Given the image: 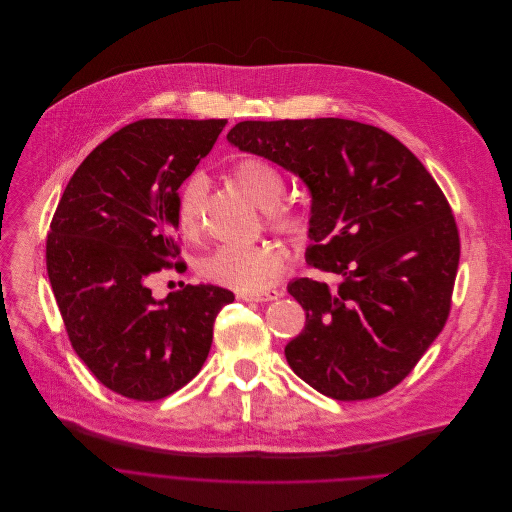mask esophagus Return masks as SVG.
I'll use <instances>...</instances> for the list:
<instances>
[{
    "instance_id": "34e87169",
    "label": "esophagus",
    "mask_w": 512,
    "mask_h": 512,
    "mask_svg": "<svg viewBox=\"0 0 512 512\" xmlns=\"http://www.w3.org/2000/svg\"><path fill=\"white\" fill-rule=\"evenodd\" d=\"M280 296H282L280 290H260V292H240L238 294V298H242L246 302H268V300H276Z\"/></svg>"
}]
</instances>
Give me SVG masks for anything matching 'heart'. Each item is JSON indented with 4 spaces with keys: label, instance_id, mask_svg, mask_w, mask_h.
Returning a JSON list of instances; mask_svg holds the SVG:
<instances>
[{
    "label": "heart",
    "instance_id": "b5f03b06",
    "mask_svg": "<svg viewBox=\"0 0 512 512\" xmlns=\"http://www.w3.org/2000/svg\"><path fill=\"white\" fill-rule=\"evenodd\" d=\"M232 177L240 189L262 210L266 226L276 236L294 246L313 238V212L292 201H280L286 191L282 173L264 159L244 157L232 167ZM208 193V179L201 173L189 175L175 195V222L183 236L193 238L201 228L203 199ZM284 270V252L270 244L224 246L199 264V274L220 286L238 292H258L274 284Z\"/></svg>",
    "mask_w": 512,
    "mask_h": 512
}]
</instances>
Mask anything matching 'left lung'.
<instances>
[{"label": "left lung", "instance_id": "8db88e82", "mask_svg": "<svg viewBox=\"0 0 512 512\" xmlns=\"http://www.w3.org/2000/svg\"><path fill=\"white\" fill-rule=\"evenodd\" d=\"M228 141L309 185L306 262L337 278L288 284L306 313L288 365L339 401L387 393L450 315L460 236L444 191L403 143L357 121H242Z\"/></svg>", "mask_w": 512, "mask_h": 512}]
</instances>
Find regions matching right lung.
<instances>
[{"label": "right lung", "instance_id": "1", "mask_svg": "<svg viewBox=\"0 0 512 512\" xmlns=\"http://www.w3.org/2000/svg\"><path fill=\"white\" fill-rule=\"evenodd\" d=\"M226 119H141L102 141L70 177L46 238V268L68 339L111 391L157 401L206 363L234 294L187 284L163 300L149 280L179 266L175 195Z\"/></svg>", "mask_w": 512, "mask_h": 512}]
</instances>
